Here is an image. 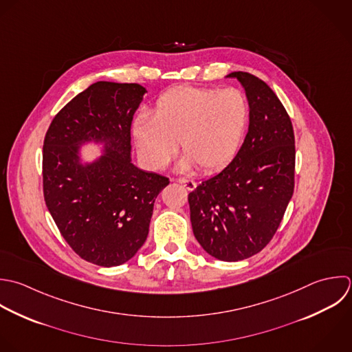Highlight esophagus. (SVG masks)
Returning a JSON list of instances; mask_svg holds the SVG:
<instances>
[{"instance_id": "esophagus-1", "label": "esophagus", "mask_w": 352, "mask_h": 352, "mask_svg": "<svg viewBox=\"0 0 352 352\" xmlns=\"http://www.w3.org/2000/svg\"><path fill=\"white\" fill-rule=\"evenodd\" d=\"M177 182L184 185L188 190H193L196 188V182L192 179H188V178H179V179H177Z\"/></svg>"}]
</instances>
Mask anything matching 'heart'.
<instances>
[{
	"label": "heart",
	"mask_w": 352,
	"mask_h": 352,
	"mask_svg": "<svg viewBox=\"0 0 352 352\" xmlns=\"http://www.w3.org/2000/svg\"><path fill=\"white\" fill-rule=\"evenodd\" d=\"M250 120V107L239 89L181 86L162 94L153 116L141 113L133 124L138 153L152 170H163L178 149L177 168L204 173L225 168L237 155Z\"/></svg>",
	"instance_id": "1"
}]
</instances>
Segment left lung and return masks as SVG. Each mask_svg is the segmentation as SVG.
Instances as JSON below:
<instances>
[{
  "instance_id": "obj_1",
  "label": "left lung",
  "mask_w": 352,
  "mask_h": 352,
  "mask_svg": "<svg viewBox=\"0 0 352 352\" xmlns=\"http://www.w3.org/2000/svg\"><path fill=\"white\" fill-rule=\"evenodd\" d=\"M236 78L250 105V126L236 157L189 193L196 240L211 256L237 262L261 252L277 232L295 186V135L276 93L252 74Z\"/></svg>"
}]
</instances>
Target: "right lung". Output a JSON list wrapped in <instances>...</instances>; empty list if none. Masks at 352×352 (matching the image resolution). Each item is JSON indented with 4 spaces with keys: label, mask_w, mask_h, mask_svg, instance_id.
Segmentation results:
<instances>
[{
    "label": "right lung",
    "mask_w": 352,
    "mask_h": 352,
    "mask_svg": "<svg viewBox=\"0 0 352 352\" xmlns=\"http://www.w3.org/2000/svg\"><path fill=\"white\" fill-rule=\"evenodd\" d=\"M146 89L100 80L52 120L43 141L46 207L68 245L85 261L120 266L144 245L153 204L168 178L131 162V122ZM93 142L102 155L81 159Z\"/></svg>",
    "instance_id": "right-lung-1"
}]
</instances>
